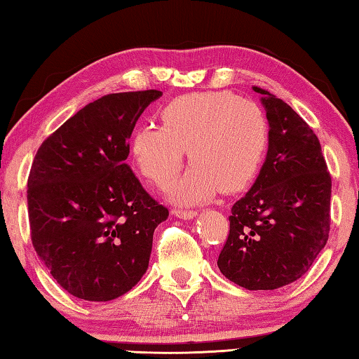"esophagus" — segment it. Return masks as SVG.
I'll list each match as a JSON object with an SVG mask.
<instances>
[{"mask_svg":"<svg viewBox=\"0 0 359 359\" xmlns=\"http://www.w3.org/2000/svg\"><path fill=\"white\" fill-rule=\"evenodd\" d=\"M172 214L175 215V217L184 219V220H187V219H189V220H190V219H195L196 215H198L196 210H182V209H174Z\"/></svg>","mask_w":359,"mask_h":359,"instance_id":"esophagus-1","label":"esophagus"}]
</instances>
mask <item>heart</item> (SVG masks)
<instances>
[{"label": "heart", "instance_id": "obj_1", "mask_svg": "<svg viewBox=\"0 0 359 359\" xmlns=\"http://www.w3.org/2000/svg\"><path fill=\"white\" fill-rule=\"evenodd\" d=\"M159 119L161 128L135 129L130 153L140 172L164 187L189 151L193 164L169 189L170 200L185 206L208 201L219 190H243L257 174L269 147L264 110L226 90L179 95L159 110Z\"/></svg>", "mask_w": 359, "mask_h": 359}]
</instances>
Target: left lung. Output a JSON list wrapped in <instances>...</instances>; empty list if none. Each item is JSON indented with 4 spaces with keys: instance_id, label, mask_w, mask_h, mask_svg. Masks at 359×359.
Here are the masks:
<instances>
[{
    "instance_id": "1",
    "label": "left lung",
    "mask_w": 359,
    "mask_h": 359,
    "mask_svg": "<svg viewBox=\"0 0 359 359\" xmlns=\"http://www.w3.org/2000/svg\"><path fill=\"white\" fill-rule=\"evenodd\" d=\"M254 90L269 119V150L251 190L233 204L217 265L238 286L273 291L305 275L326 246L331 175L309 124L286 102Z\"/></svg>"
}]
</instances>
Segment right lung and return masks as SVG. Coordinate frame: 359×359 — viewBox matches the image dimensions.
<instances>
[{
	"mask_svg": "<svg viewBox=\"0 0 359 359\" xmlns=\"http://www.w3.org/2000/svg\"><path fill=\"white\" fill-rule=\"evenodd\" d=\"M161 90L108 94L81 108L38 149L28 219L38 257L67 292L108 302L149 269L153 233L169 210L126 163L135 123Z\"/></svg>",
	"mask_w": 359,
	"mask_h": 359,
	"instance_id": "right-lung-1",
	"label": "right lung"
}]
</instances>
